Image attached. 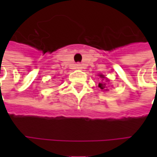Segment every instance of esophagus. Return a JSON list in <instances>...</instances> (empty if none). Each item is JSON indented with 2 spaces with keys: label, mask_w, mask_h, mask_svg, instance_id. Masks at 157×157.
Returning <instances> with one entry per match:
<instances>
[{
  "label": "esophagus",
  "mask_w": 157,
  "mask_h": 157,
  "mask_svg": "<svg viewBox=\"0 0 157 157\" xmlns=\"http://www.w3.org/2000/svg\"><path fill=\"white\" fill-rule=\"evenodd\" d=\"M76 68H77V69H81V64H80V63H77V64H76Z\"/></svg>",
  "instance_id": "obj_1"
}]
</instances>
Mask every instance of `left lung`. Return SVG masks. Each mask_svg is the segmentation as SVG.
<instances>
[{
  "mask_svg": "<svg viewBox=\"0 0 157 157\" xmlns=\"http://www.w3.org/2000/svg\"><path fill=\"white\" fill-rule=\"evenodd\" d=\"M100 77H101V78H103V76L102 75H100ZM99 87H100V89H102V90L105 89V87H106V83H105V81L100 82V84H99Z\"/></svg>",
  "mask_w": 157,
  "mask_h": 157,
  "instance_id": "left-lung-1",
  "label": "left lung"
}]
</instances>
